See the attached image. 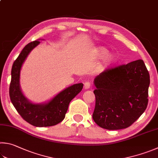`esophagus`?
<instances>
[{
    "mask_svg": "<svg viewBox=\"0 0 158 158\" xmlns=\"http://www.w3.org/2000/svg\"><path fill=\"white\" fill-rule=\"evenodd\" d=\"M90 87V81H86L84 83V88L85 89H89Z\"/></svg>",
    "mask_w": 158,
    "mask_h": 158,
    "instance_id": "1",
    "label": "esophagus"
}]
</instances>
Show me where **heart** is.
I'll use <instances>...</instances> for the list:
<instances>
[{
    "label": "heart",
    "instance_id": "1",
    "mask_svg": "<svg viewBox=\"0 0 158 158\" xmlns=\"http://www.w3.org/2000/svg\"><path fill=\"white\" fill-rule=\"evenodd\" d=\"M96 54L100 57H105L108 54V50L104 49V48H99V49L97 50ZM114 61V56L113 55H109L107 56L106 62L107 64H111V63H113Z\"/></svg>",
    "mask_w": 158,
    "mask_h": 158
}]
</instances>
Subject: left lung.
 Returning a JSON list of instances; mask_svg holds the SVG:
<instances>
[{
    "mask_svg": "<svg viewBox=\"0 0 158 158\" xmlns=\"http://www.w3.org/2000/svg\"><path fill=\"white\" fill-rule=\"evenodd\" d=\"M94 122L107 130L130 127L148 105L150 76L142 59L107 69L94 80Z\"/></svg>",
    "mask_w": 158,
    "mask_h": 158,
    "instance_id": "1",
    "label": "left lung"
}]
</instances>
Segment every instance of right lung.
I'll return each instance as SVG.
<instances>
[{"label": "right lung", "mask_w": 158, "mask_h": 158, "mask_svg": "<svg viewBox=\"0 0 158 158\" xmlns=\"http://www.w3.org/2000/svg\"><path fill=\"white\" fill-rule=\"evenodd\" d=\"M40 44L39 39L25 46L14 62L11 68L10 85L11 102L23 119L36 127H52L62 122L67 113L71 100L83 88V84H76L64 89L50 101L42 104H34L23 93L20 85V74L23 64L28 54Z\"/></svg>", "instance_id": "obj_1"}]
</instances>
